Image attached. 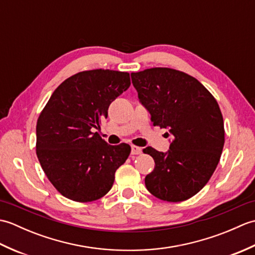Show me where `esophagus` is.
Returning <instances> with one entry per match:
<instances>
[{
	"mask_svg": "<svg viewBox=\"0 0 255 255\" xmlns=\"http://www.w3.org/2000/svg\"><path fill=\"white\" fill-rule=\"evenodd\" d=\"M142 152V149L137 145H131V154H140Z\"/></svg>",
	"mask_w": 255,
	"mask_h": 255,
	"instance_id": "esophagus-1",
	"label": "esophagus"
}]
</instances>
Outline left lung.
Returning <instances> with one entry per match:
<instances>
[{
  "instance_id": "left-lung-1",
  "label": "left lung",
  "mask_w": 255,
  "mask_h": 255,
  "mask_svg": "<svg viewBox=\"0 0 255 255\" xmlns=\"http://www.w3.org/2000/svg\"><path fill=\"white\" fill-rule=\"evenodd\" d=\"M131 80L153 126L169 128L172 136L165 153L143 149L155 163L145 187L166 202L193 197L207 184L223 152L224 118L217 101L198 80L174 69H147L131 73Z\"/></svg>"
}]
</instances>
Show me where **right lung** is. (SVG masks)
I'll return each instance as SVG.
<instances>
[{
    "instance_id": "add662e5",
    "label": "right lung",
    "mask_w": 255,
    "mask_h": 255,
    "mask_svg": "<svg viewBox=\"0 0 255 255\" xmlns=\"http://www.w3.org/2000/svg\"><path fill=\"white\" fill-rule=\"evenodd\" d=\"M130 86L128 72L96 69L64 80L41 111L36 153L57 191L74 202L100 199L112 188L126 162L127 143L108 144L94 128L107 118L111 103Z\"/></svg>"
}]
</instances>
